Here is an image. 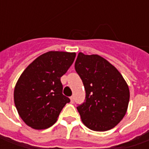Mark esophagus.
<instances>
[{
    "mask_svg": "<svg viewBox=\"0 0 149 149\" xmlns=\"http://www.w3.org/2000/svg\"><path fill=\"white\" fill-rule=\"evenodd\" d=\"M70 100H71V103H73V102H74V97L72 96V97H70Z\"/></svg>",
    "mask_w": 149,
    "mask_h": 149,
    "instance_id": "esophagus-1",
    "label": "esophagus"
}]
</instances>
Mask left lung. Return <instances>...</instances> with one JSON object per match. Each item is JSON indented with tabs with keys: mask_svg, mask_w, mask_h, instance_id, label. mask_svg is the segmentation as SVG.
Returning a JSON list of instances; mask_svg holds the SVG:
<instances>
[{
	"mask_svg": "<svg viewBox=\"0 0 149 149\" xmlns=\"http://www.w3.org/2000/svg\"><path fill=\"white\" fill-rule=\"evenodd\" d=\"M75 69L85 89L84 103L77 107L88 128L104 132L114 128L127 112L129 89L122 75L99 55L79 52Z\"/></svg>",
	"mask_w": 149,
	"mask_h": 149,
	"instance_id": "obj_1",
	"label": "left lung"
}]
</instances>
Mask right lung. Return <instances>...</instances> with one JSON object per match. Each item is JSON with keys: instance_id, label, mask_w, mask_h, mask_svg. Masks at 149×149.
<instances>
[{"instance_id": "right-lung-1", "label": "right lung", "mask_w": 149, "mask_h": 149, "mask_svg": "<svg viewBox=\"0 0 149 149\" xmlns=\"http://www.w3.org/2000/svg\"><path fill=\"white\" fill-rule=\"evenodd\" d=\"M75 57V52L50 51L38 56L22 72L15 86L14 103L21 118L29 127H51L70 102L62 93L61 77Z\"/></svg>"}]
</instances>
